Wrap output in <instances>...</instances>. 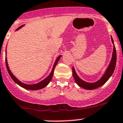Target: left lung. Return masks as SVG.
I'll return each instance as SVG.
<instances>
[{
  "label": "left lung",
  "instance_id": "8db88e82",
  "mask_svg": "<svg viewBox=\"0 0 123 123\" xmlns=\"http://www.w3.org/2000/svg\"><path fill=\"white\" fill-rule=\"evenodd\" d=\"M111 41H112L113 43H114L112 37H111ZM116 59H117V55H116V49L115 46L113 45V52L112 57H111V62H110L109 66L107 67V70H106L105 73L104 75H103L102 77L100 78L99 81L97 82H93V83H89V82H86L85 81H83L79 78V77L77 75V73H75V70H74V67H73V75L74 77V80H75L76 83L79 85L81 87L84 88L85 89H89V90H92V89H96L102 85H103L106 81H107L112 75L113 73L114 72V70L115 69L116 64Z\"/></svg>",
  "mask_w": 123,
  "mask_h": 123
}]
</instances>
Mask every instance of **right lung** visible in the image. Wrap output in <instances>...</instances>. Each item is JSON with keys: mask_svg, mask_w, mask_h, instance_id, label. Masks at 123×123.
Instances as JSON below:
<instances>
[{"mask_svg": "<svg viewBox=\"0 0 123 123\" xmlns=\"http://www.w3.org/2000/svg\"><path fill=\"white\" fill-rule=\"evenodd\" d=\"M23 27V25L20 26V27H19L16 30H19V29L21 28V27ZM60 57H61V55H60L59 56H58L57 59H56V61H55V64H54V66H53V69H52V72L50 73V74H49V76L47 77L45 79H44L43 81L39 82V83L36 84H32V85H28V84H25L24 83H23V82H21V81H19V80H18L17 78L13 75V74H12V72H11V71L10 70L9 66H8L7 62L6 57V59H5V60H6V67H7V70L8 73H9L10 76L11 78L13 79V81H14L16 84H17L18 85H19L20 86H21V87L25 88V89H30V90H35H35H38V89H42V88L45 87V86H47V85H48V84L50 82V81L52 79V77H53V72H54L55 68V67H56V65L57 64L58 61H59V59H60Z\"/></svg>", "mask_w": 123, "mask_h": 123, "instance_id": "add662e5", "label": "right lung"}]
</instances>
